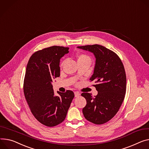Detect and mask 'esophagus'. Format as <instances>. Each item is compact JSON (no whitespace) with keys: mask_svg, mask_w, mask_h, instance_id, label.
<instances>
[{"mask_svg":"<svg viewBox=\"0 0 149 149\" xmlns=\"http://www.w3.org/2000/svg\"><path fill=\"white\" fill-rule=\"evenodd\" d=\"M80 95H81V94H80L79 92H77V91H76V92H74V96H75V97H77Z\"/></svg>","mask_w":149,"mask_h":149,"instance_id":"esophagus-1","label":"esophagus"}]
</instances>
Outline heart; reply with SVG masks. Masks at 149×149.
<instances>
[{
	"instance_id": "heart-1",
	"label": "heart",
	"mask_w": 149,
	"mask_h": 149,
	"mask_svg": "<svg viewBox=\"0 0 149 149\" xmlns=\"http://www.w3.org/2000/svg\"><path fill=\"white\" fill-rule=\"evenodd\" d=\"M77 61H89L91 62V58L90 57L86 55V54H79V55H77ZM64 63V61H63L62 63H61V66L62 67Z\"/></svg>"
}]
</instances>
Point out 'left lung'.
Returning a JSON list of instances; mask_svg holds the SVG:
<instances>
[{
	"instance_id": "1",
	"label": "left lung",
	"mask_w": 149,
	"mask_h": 149,
	"mask_svg": "<svg viewBox=\"0 0 149 149\" xmlns=\"http://www.w3.org/2000/svg\"><path fill=\"white\" fill-rule=\"evenodd\" d=\"M93 52L95 57L94 74L90 78L98 94L83 93L81 95L86 100L83 109L84 117L97 125L103 124L116 115L125 98L127 77L123 63L113 51L100 45L77 47Z\"/></svg>"
}]
</instances>
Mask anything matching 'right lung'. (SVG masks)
Segmentation results:
<instances>
[{"mask_svg": "<svg viewBox=\"0 0 149 149\" xmlns=\"http://www.w3.org/2000/svg\"><path fill=\"white\" fill-rule=\"evenodd\" d=\"M68 48L53 46L34 53L26 67L24 94L35 118L49 127L63 122L74 97L73 91L57 92L55 96L52 82L60 76V60L68 52Z\"/></svg>", "mask_w": 149, "mask_h": 149, "instance_id": "right-lung-1", "label": "right lung"}]
</instances>
